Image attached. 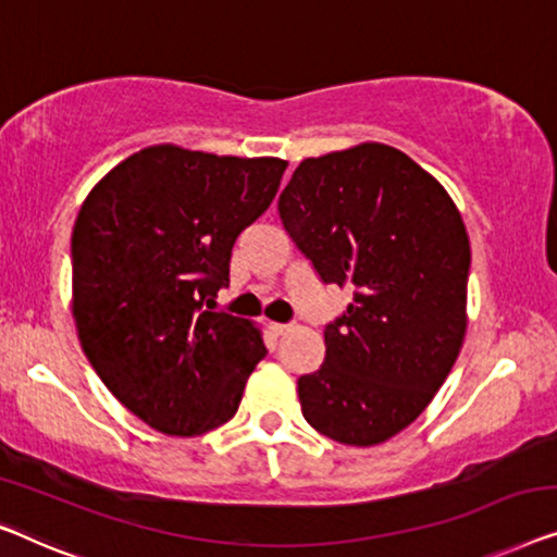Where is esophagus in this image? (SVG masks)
I'll list each match as a JSON object with an SVG mask.
<instances>
[{
  "mask_svg": "<svg viewBox=\"0 0 557 557\" xmlns=\"http://www.w3.org/2000/svg\"><path fill=\"white\" fill-rule=\"evenodd\" d=\"M270 331L275 335H285L293 331V323H270Z\"/></svg>",
  "mask_w": 557,
  "mask_h": 557,
  "instance_id": "34e87169",
  "label": "esophagus"
}]
</instances>
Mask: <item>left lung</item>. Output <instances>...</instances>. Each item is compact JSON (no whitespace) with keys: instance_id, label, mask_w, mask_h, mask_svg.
Masks as SVG:
<instances>
[{"instance_id":"left-lung-1","label":"left lung","mask_w":557,"mask_h":557,"mask_svg":"<svg viewBox=\"0 0 557 557\" xmlns=\"http://www.w3.org/2000/svg\"><path fill=\"white\" fill-rule=\"evenodd\" d=\"M282 226L325 285L354 302L325 325V360L297 379L320 434L373 446L417 421L467 331L469 237L449 194L383 144L305 159L280 194Z\"/></svg>"}]
</instances>
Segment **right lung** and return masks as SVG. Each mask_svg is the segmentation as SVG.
I'll list each match as a JSON object with an SVG mask.
<instances>
[{"instance_id": "1", "label": "right lung", "mask_w": 557, "mask_h": 557, "mask_svg": "<svg viewBox=\"0 0 557 557\" xmlns=\"http://www.w3.org/2000/svg\"><path fill=\"white\" fill-rule=\"evenodd\" d=\"M287 161L151 146L83 201L73 315L100 381L156 432L197 436L239 409L268 356L249 320L214 310L232 247L275 199Z\"/></svg>"}]
</instances>
